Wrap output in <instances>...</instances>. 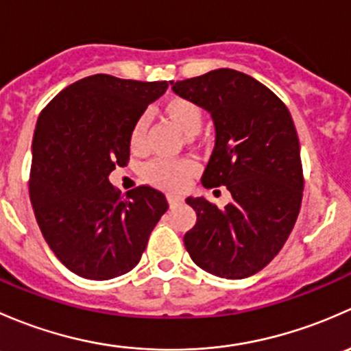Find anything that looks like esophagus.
Instances as JSON below:
<instances>
[{
    "mask_svg": "<svg viewBox=\"0 0 351 351\" xmlns=\"http://www.w3.org/2000/svg\"><path fill=\"white\" fill-rule=\"evenodd\" d=\"M168 204H169V207H175V205H180L183 202V197H180V195H173V193H169L168 197Z\"/></svg>",
    "mask_w": 351,
    "mask_h": 351,
    "instance_id": "esophagus-1",
    "label": "esophagus"
}]
</instances>
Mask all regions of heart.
I'll use <instances>...</instances> for the list:
<instances>
[{
	"label": "heart",
	"mask_w": 351,
	"mask_h": 351,
	"mask_svg": "<svg viewBox=\"0 0 351 351\" xmlns=\"http://www.w3.org/2000/svg\"><path fill=\"white\" fill-rule=\"evenodd\" d=\"M162 115L186 137H193L200 132L204 122V112L195 101L183 97H173L162 104ZM147 120L146 117H139L136 120L130 132V147L139 151L144 144ZM143 175L151 185L162 190H182L189 185L192 176L195 175V165L190 159H154L147 162L143 169Z\"/></svg>",
	"instance_id": "b5f03b06"
}]
</instances>
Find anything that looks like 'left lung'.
<instances>
[{
  "label": "left lung",
  "mask_w": 351,
  "mask_h": 351,
  "mask_svg": "<svg viewBox=\"0 0 351 351\" xmlns=\"http://www.w3.org/2000/svg\"><path fill=\"white\" fill-rule=\"evenodd\" d=\"M178 97L207 110L215 146L202 176L205 189L228 186L224 208L205 197H189L197 222L183 241L197 267L239 280L278 254L302 202V165L295 125L280 98L234 69L169 81Z\"/></svg>",
  "instance_id": "obj_1"
}]
</instances>
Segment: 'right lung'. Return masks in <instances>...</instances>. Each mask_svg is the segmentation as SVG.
<instances>
[{
	"mask_svg": "<svg viewBox=\"0 0 351 351\" xmlns=\"http://www.w3.org/2000/svg\"><path fill=\"white\" fill-rule=\"evenodd\" d=\"M166 88V81L95 74L64 88L38 115L32 207L49 247L80 277L110 280L132 270L168 210L159 190L143 185L122 198L108 182L129 159L136 120Z\"/></svg>",
	"mask_w": 351,
	"mask_h": 351,
	"instance_id": "add662e5",
	"label": "right lung"
}]
</instances>
